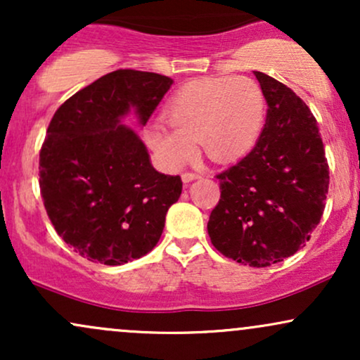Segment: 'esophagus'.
<instances>
[{"instance_id":"obj_1","label":"esophagus","mask_w":360,"mask_h":360,"mask_svg":"<svg viewBox=\"0 0 360 360\" xmlns=\"http://www.w3.org/2000/svg\"><path fill=\"white\" fill-rule=\"evenodd\" d=\"M181 177H183V183L188 184V183H191V181L198 179V177H201V176L196 174V172H184V174L181 176Z\"/></svg>"}]
</instances>
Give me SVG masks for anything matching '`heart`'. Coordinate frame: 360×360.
Here are the masks:
<instances>
[{
	"label": "heart",
	"instance_id": "b5f03b06",
	"mask_svg": "<svg viewBox=\"0 0 360 360\" xmlns=\"http://www.w3.org/2000/svg\"><path fill=\"white\" fill-rule=\"evenodd\" d=\"M266 96L245 77H203L184 84L167 101V127L147 131V142L167 169L194 159L201 142L214 162L229 164L249 155L266 123Z\"/></svg>",
	"mask_w": 360,
	"mask_h": 360
}]
</instances>
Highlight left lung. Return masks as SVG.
I'll return each mask as SVG.
<instances>
[{
	"instance_id": "8db88e82",
	"label": "left lung",
	"mask_w": 360,
	"mask_h": 360,
	"mask_svg": "<svg viewBox=\"0 0 360 360\" xmlns=\"http://www.w3.org/2000/svg\"><path fill=\"white\" fill-rule=\"evenodd\" d=\"M267 101L257 146L220 172V201L208 220L214 249L250 267L298 252L321 220L328 162L316 118L283 82L255 71Z\"/></svg>"
}]
</instances>
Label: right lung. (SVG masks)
Listing matches in <instances>:
<instances>
[{
	"instance_id": "add662e5",
	"label": "right lung",
	"mask_w": 360,
	"mask_h": 360,
	"mask_svg": "<svg viewBox=\"0 0 360 360\" xmlns=\"http://www.w3.org/2000/svg\"><path fill=\"white\" fill-rule=\"evenodd\" d=\"M171 84L118 69L72 94L49 123L40 194L59 237L88 260L120 266L146 255L179 200L181 177L157 172L139 135L122 125L130 108L146 125Z\"/></svg>"
}]
</instances>
